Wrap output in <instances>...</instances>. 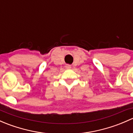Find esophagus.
Here are the masks:
<instances>
[{
    "label": "esophagus",
    "mask_w": 133,
    "mask_h": 133,
    "mask_svg": "<svg viewBox=\"0 0 133 133\" xmlns=\"http://www.w3.org/2000/svg\"><path fill=\"white\" fill-rule=\"evenodd\" d=\"M65 68H66V69H71V66L70 65H69V64H67V65H65Z\"/></svg>",
    "instance_id": "obj_1"
}]
</instances>
